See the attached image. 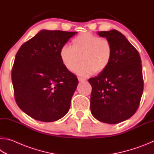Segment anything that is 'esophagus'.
Listing matches in <instances>:
<instances>
[{
	"label": "esophagus",
	"mask_w": 154,
	"mask_h": 154,
	"mask_svg": "<svg viewBox=\"0 0 154 154\" xmlns=\"http://www.w3.org/2000/svg\"><path fill=\"white\" fill-rule=\"evenodd\" d=\"M78 79H79V80L80 82H85L86 80H87L85 79H83V78H80V77H79Z\"/></svg>",
	"instance_id": "esophagus-1"
}]
</instances>
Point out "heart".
<instances>
[{
    "instance_id": "1",
    "label": "heart",
    "mask_w": 154,
    "mask_h": 154,
    "mask_svg": "<svg viewBox=\"0 0 154 154\" xmlns=\"http://www.w3.org/2000/svg\"><path fill=\"white\" fill-rule=\"evenodd\" d=\"M72 46L64 45L59 51L63 66L69 72H74L80 61L76 74L87 77L103 72L108 67L112 57V46L108 40L101 38L90 33H83L75 37Z\"/></svg>"
}]
</instances>
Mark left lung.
I'll return each instance as SVG.
<instances>
[{"mask_svg":"<svg viewBox=\"0 0 154 154\" xmlns=\"http://www.w3.org/2000/svg\"><path fill=\"white\" fill-rule=\"evenodd\" d=\"M112 46L108 67L88 79L92 87L91 114L100 122L118 124L130 118L138 109L143 91L141 60L124 35L116 29L98 32Z\"/></svg>","mask_w":154,"mask_h":154,"instance_id":"8db88e82","label":"left lung"}]
</instances>
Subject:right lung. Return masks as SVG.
<instances>
[{"label": "right lung", "mask_w": 154, "mask_h": 154, "mask_svg": "<svg viewBox=\"0 0 154 154\" xmlns=\"http://www.w3.org/2000/svg\"><path fill=\"white\" fill-rule=\"evenodd\" d=\"M77 32L40 30L16 54L11 79L19 107L41 122L58 120L68 112L79 80L59 57V51Z\"/></svg>", "instance_id": "add662e5"}]
</instances>
